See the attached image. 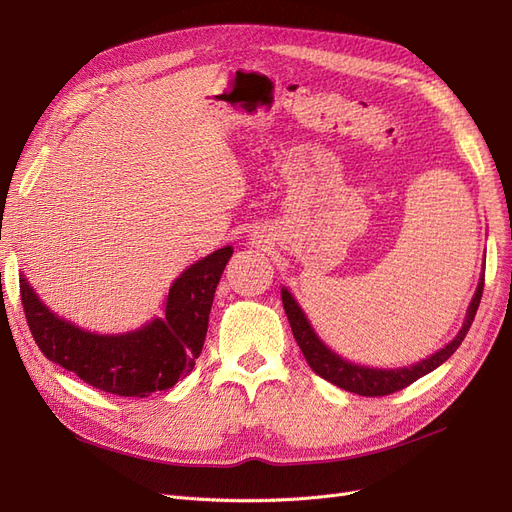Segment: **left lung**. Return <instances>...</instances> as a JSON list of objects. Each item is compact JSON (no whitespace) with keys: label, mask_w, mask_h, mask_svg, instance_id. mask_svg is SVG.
<instances>
[{"label":"left lung","mask_w":512,"mask_h":512,"mask_svg":"<svg viewBox=\"0 0 512 512\" xmlns=\"http://www.w3.org/2000/svg\"><path fill=\"white\" fill-rule=\"evenodd\" d=\"M483 285H485V272L479 280V287L475 291V297H472L468 312H466V320L460 329V333L451 339V342L441 348L439 352H434L432 356L424 358V361L415 363L411 367H403V369H371V367H363V365H354L344 361L342 356H337L335 352H331L323 342H320L318 335L314 333V329L310 327L306 314L301 312V308L297 306V301L293 299V295L282 287V306H285L287 318L291 323L295 342L304 352L308 365L312 367V371L316 375L323 377V380L335 384L337 388H344L348 392L361 394V396H386L392 392H399L403 388H407L409 384L418 382L420 377H424L426 373L434 371L439 365H443L447 358L460 348V344L464 342V337L475 320V314L479 310L481 304V295H483Z\"/></svg>","instance_id":"obj_1"}]
</instances>
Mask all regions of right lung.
<instances>
[{"label": "right lung", "instance_id": "obj_1", "mask_svg": "<svg viewBox=\"0 0 512 512\" xmlns=\"http://www.w3.org/2000/svg\"><path fill=\"white\" fill-rule=\"evenodd\" d=\"M234 249L206 255L168 291L162 318L122 335H99L56 316L21 276V299L35 344L48 361L109 394L149 396L189 375L202 352L219 278Z\"/></svg>", "mask_w": 512, "mask_h": 512}]
</instances>
